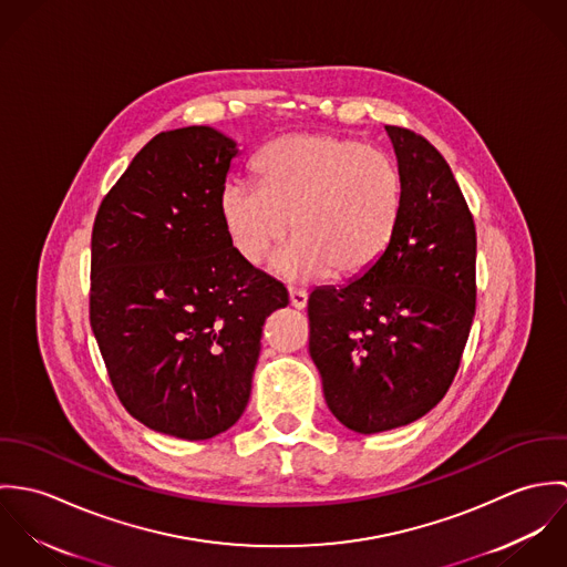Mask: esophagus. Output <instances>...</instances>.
<instances>
[{
	"label": "esophagus",
	"mask_w": 567,
	"mask_h": 567,
	"mask_svg": "<svg viewBox=\"0 0 567 567\" xmlns=\"http://www.w3.org/2000/svg\"><path fill=\"white\" fill-rule=\"evenodd\" d=\"M290 306L297 310H303L308 306V292L303 288H292L290 286Z\"/></svg>",
	"instance_id": "1"
}]
</instances>
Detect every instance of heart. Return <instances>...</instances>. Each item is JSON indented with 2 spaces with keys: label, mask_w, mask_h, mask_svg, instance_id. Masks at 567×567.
<instances>
[{
  "label": "heart",
  "mask_w": 567,
  "mask_h": 567,
  "mask_svg": "<svg viewBox=\"0 0 567 567\" xmlns=\"http://www.w3.org/2000/svg\"><path fill=\"white\" fill-rule=\"evenodd\" d=\"M255 167L261 185L229 181L220 194L223 225L246 264H264L292 229L297 240L277 259L286 279H355L395 240L404 183L386 153L301 133L268 144Z\"/></svg>",
  "instance_id": "heart-1"
}]
</instances>
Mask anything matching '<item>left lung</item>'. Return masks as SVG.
Masks as SVG:
<instances>
[{
    "mask_svg": "<svg viewBox=\"0 0 567 567\" xmlns=\"http://www.w3.org/2000/svg\"><path fill=\"white\" fill-rule=\"evenodd\" d=\"M404 209L386 255L342 288L308 301L310 355L324 402L353 432L408 425L452 386L476 315V225L443 155L386 126Z\"/></svg>",
    "mask_w": 567,
    "mask_h": 567,
    "instance_id": "1",
    "label": "left lung"
}]
</instances>
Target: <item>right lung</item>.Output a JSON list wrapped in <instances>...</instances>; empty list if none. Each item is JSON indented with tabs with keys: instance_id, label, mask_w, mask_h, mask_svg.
I'll use <instances>...</instances> for the list:
<instances>
[{
	"instance_id": "right-lung-1",
	"label": "right lung",
	"mask_w": 567,
	"mask_h": 567,
	"mask_svg": "<svg viewBox=\"0 0 567 567\" xmlns=\"http://www.w3.org/2000/svg\"><path fill=\"white\" fill-rule=\"evenodd\" d=\"M238 146L209 126L153 137L102 198L91 234L89 321L122 405L144 425L205 441L250 398L281 281L229 243L220 194Z\"/></svg>"
}]
</instances>
